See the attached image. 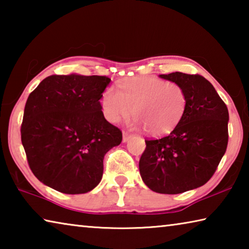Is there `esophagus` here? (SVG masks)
I'll return each mask as SVG.
<instances>
[{"mask_svg":"<svg viewBox=\"0 0 249 249\" xmlns=\"http://www.w3.org/2000/svg\"><path fill=\"white\" fill-rule=\"evenodd\" d=\"M133 137V135H130V134H128L127 132H123V142H128L130 138Z\"/></svg>","mask_w":249,"mask_h":249,"instance_id":"obj_1","label":"esophagus"}]
</instances>
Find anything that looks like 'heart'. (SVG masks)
<instances>
[{
	"mask_svg": "<svg viewBox=\"0 0 249 249\" xmlns=\"http://www.w3.org/2000/svg\"><path fill=\"white\" fill-rule=\"evenodd\" d=\"M117 88H107L101 99L105 119L112 123L130 116L134 108L147 133L166 134L179 124L187 108L183 88L157 77L127 78Z\"/></svg>",
	"mask_w": 249,
	"mask_h": 249,
	"instance_id": "obj_1",
	"label": "heart"
}]
</instances>
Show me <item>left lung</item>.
Listing matches in <instances>:
<instances>
[{"label":"left lung","mask_w":249,"mask_h":249,"mask_svg":"<svg viewBox=\"0 0 249 249\" xmlns=\"http://www.w3.org/2000/svg\"><path fill=\"white\" fill-rule=\"evenodd\" d=\"M160 78L182 87L188 104L170 134L145 141L140 172L150 190L178 195L202 187L216 171L229 142V109L200 74L172 72Z\"/></svg>","instance_id":"left-lung-1"}]
</instances>
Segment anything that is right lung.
I'll use <instances>...</instances> for the list:
<instances>
[{
    "label": "right lung",
    "instance_id": "obj_1",
    "mask_svg": "<svg viewBox=\"0 0 249 249\" xmlns=\"http://www.w3.org/2000/svg\"><path fill=\"white\" fill-rule=\"evenodd\" d=\"M109 81L107 75L53 74L29 94L20 138L40 182L66 195L100 183L105 154L122 142V130L101 109Z\"/></svg>",
    "mask_w": 249,
    "mask_h": 249
}]
</instances>
